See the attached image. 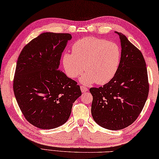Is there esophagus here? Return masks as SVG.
<instances>
[{
  "instance_id": "esophagus-1",
  "label": "esophagus",
  "mask_w": 159,
  "mask_h": 159,
  "mask_svg": "<svg viewBox=\"0 0 159 159\" xmlns=\"http://www.w3.org/2000/svg\"><path fill=\"white\" fill-rule=\"evenodd\" d=\"M80 88H81V90H82V93H84L86 92H87L88 91V88H87L86 87H84V86L82 85L81 87H80Z\"/></svg>"
}]
</instances>
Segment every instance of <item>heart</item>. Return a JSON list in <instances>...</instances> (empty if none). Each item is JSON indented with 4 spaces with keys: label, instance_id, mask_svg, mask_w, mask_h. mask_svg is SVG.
Masks as SVG:
<instances>
[{
    "label": "heart",
    "instance_id": "1",
    "mask_svg": "<svg viewBox=\"0 0 159 159\" xmlns=\"http://www.w3.org/2000/svg\"><path fill=\"white\" fill-rule=\"evenodd\" d=\"M72 49V53H66L62 56L65 71L70 78L80 76L84 68L82 84H105L118 72L122 56L118 43L89 36L77 41Z\"/></svg>",
    "mask_w": 159,
    "mask_h": 159
}]
</instances>
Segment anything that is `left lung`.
Returning <instances> with one entry per match:
<instances>
[{"instance_id": "obj_1", "label": "left lung", "mask_w": 159, "mask_h": 159, "mask_svg": "<svg viewBox=\"0 0 159 159\" xmlns=\"http://www.w3.org/2000/svg\"><path fill=\"white\" fill-rule=\"evenodd\" d=\"M122 56L116 75L107 84L92 87V115L96 123L111 130L128 127L138 118L149 91L147 69L142 52L122 33Z\"/></svg>"}]
</instances>
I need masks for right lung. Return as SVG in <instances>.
<instances>
[{"instance_id":"obj_1","label":"right lung","mask_w":159,"mask_h":159,"mask_svg":"<svg viewBox=\"0 0 159 159\" xmlns=\"http://www.w3.org/2000/svg\"><path fill=\"white\" fill-rule=\"evenodd\" d=\"M72 36L41 34L26 45L18 57L13 91L29 123L53 129L68 120L72 104L82 94L77 82L58 70L60 60Z\"/></svg>"}]
</instances>
